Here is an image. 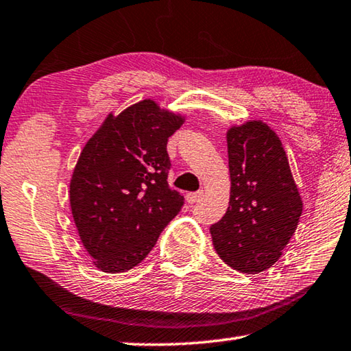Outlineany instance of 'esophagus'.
<instances>
[{
  "label": "esophagus",
  "instance_id": "1",
  "mask_svg": "<svg viewBox=\"0 0 351 351\" xmlns=\"http://www.w3.org/2000/svg\"><path fill=\"white\" fill-rule=\"evenodd\" d=\"M203 198V191H197V193H189V194H186V202L188 203H197V202H200Z\"/></svg>",
  "mask_w": 351,
  "mask_h": 351
}]
</instances>
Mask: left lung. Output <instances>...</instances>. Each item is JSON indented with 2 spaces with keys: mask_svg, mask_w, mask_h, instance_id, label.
Returning a JSON list of instances; mask_svg holds the SVG:
<instances>
[{
  "mask_svg": "<svg viewBox=\"0 0 351 351\" xmlns=\"http://www.w3.org/2000/svg\"><path fill=\"white\" fill-rule=\"evenodd\" d=\"M229 208L210 226L214 249L229 267L260 274L282 255L298 226L302 200L278 134L263 121L228 130Z\"/></svg>",
  "mask_w": 351,
  "mask_h": 351,
  "instance_id": "left-lung-1",
  "label": "left lung"
}]
</instances>
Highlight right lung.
Listing matches in <instances>:
<instances>
[{"mask_svg": "<svg viewBox=\"0 0 351 351\" xmlns=\"http://www.w3.org/2000/svg\"><path fill=\"white\" fill-rule=\"evenodd\" d=\"M184 117L153 99L110 113L81 151L70 180L79 238L102 272L136 267L184 198L168 184V138Z\"/></svg>", "mask_w": 351, "mask_h": 351, "instance_id": "1", "label": "right lung"}]
</instances>
